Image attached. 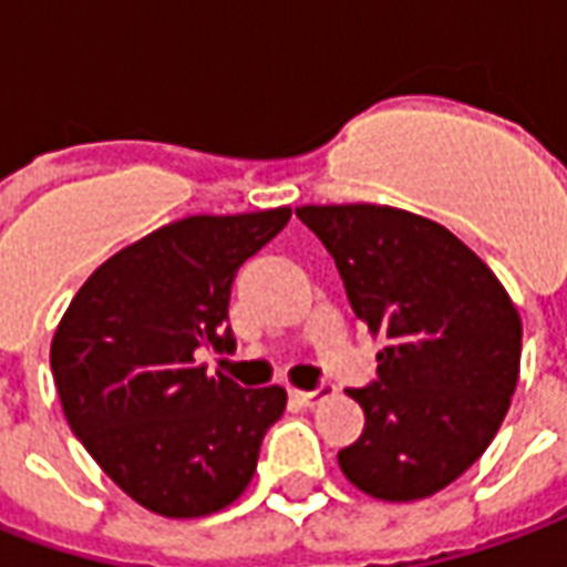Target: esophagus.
Wrapping results in <instances>:
<instances>
[{
  "instance_id": "34e87169",
  "label": "esophagus",
  "mask_w": 567,
  "mask_h": 567,
  "mask_svg": "<svg viewBox=\"0 0 567 567\" xmlns=\"http://www.w3.org/2000/svg\"><path fill=\"white\" fill-rule=\"evenodd\" d=\"M330 390H333L330 384H321V388H316V390H295L291 396H295L300 405H306V409H312V405H318V402L324 400V396H330Z\"/></svg>"
}]
</instances>
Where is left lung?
Listing matches in <instances>:
<instances>
[{"label":"left lung","mask_w":567,"mask_h":567,"mask_svg":"<svg viewBox=\"0 0 567 567\" xmlns=\"http://www.w3.org/2000/svg\"><path fill=\"white\" fill-rule=\"evenodd\" d=\"M333 255L348 303L381 339L379 381L348 390L367 414L342 475L381 502L454 484L505 421L523 324L505 285L439 221L384 204L297 207Z\"/></svg>","instance_id":"1"}]
</instances>
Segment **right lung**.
<instances>
[{
  "mask_svg": "<svg viewBox=\"0 0 567 567\" xmlns=\"http://www.w3.org/2000/svg\"><path fill=\"white\" fill-rule=\"evenodd\" d=\"M288 219L291 207H276L162 225L92 272L53 333L50 369L71 433L158 517H207L237 502L282 417L285 388L207 375L195 351L234 342L221 327L230 282Z\"/></svg>",
  "mask_w": 567,
  "mask_h": 567,
  "instance_id": "add662e5",
  "label": "right lung"
}]
</instances>
